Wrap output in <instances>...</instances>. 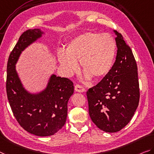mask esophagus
<instances>
[{"mask_svg":"<svg viewBox=\"0 0 154 154\" xmlns=\"http://www.w3.org/2000/svg\"><path fill=\"white\" fill-rule=\"evenodd\" d=\"M75 91L77 92H80V93H82V92L85 91V89L82 86V85H76L75 86Z\"/></svg>","mask_w":154,"mask_h":154,"instance_id":"1","label":"esophagus"}]
</instances>
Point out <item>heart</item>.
Masks as SVG:
<instances>
[{
  "instance_id": "heart-1",
  "label": "heart",
  "mask_w": 154,
  "mask_h": 154,
  "mask_svg": "<svg viewBox=\"0 0 154 154\" xmlns=\"http://www.w3.org/2000/svg\"><path fill=\"white\" fill-rule=\"evenodd\" d=\"M116 50L113 38L109 34L87 32L79 35L67 45L65 51L58 53V60L66 74L77 69L78 63L85 71V79L105 76L112 69Z\"/></svg>"
}]
</instances>
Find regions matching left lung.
Returning <instances> with one entry per match:
<instances>
[{
  "label": "left lung",
  "mask_w": 154,
  "mask_h": 154,
  "mask_svg": "<svg viewBox=\"0 0 154 154\" xmlns=\"http://www.w3.org/2000/svg\"><path fill=\"white\" fill-rule=\"evenodd\" d=\"M116 35V58L110 72L87 91L92 121L105 132L119 131L129 123L140 100L138 68L130 47Z\"/></svg>",
  "instance_id": "1"
}]
</instances>
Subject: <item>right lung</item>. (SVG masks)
I'll return each mask as SVG.
<instances>
[{
    "label": "right lung",
    "mask_w": 154,
    "mask_h": 154,
    "mask_svg": "<svg viewBox=\"0 0 154 154\" xmlns=\"http://www.w3.org/2000/svg\"><path fill=\"white\" fill-rule=\"evenodd\" d=\"M43 34L39 29L23 32L10 53L7 66V95L14 117L23 129L38 136H51L62 129L67 119L68 100L74 93L72 81L54 74L39 93L31 94L23 87L16 64L22 51Z\"/></svg>",
    "instance_id": "add662e5"
}]
</instances>
